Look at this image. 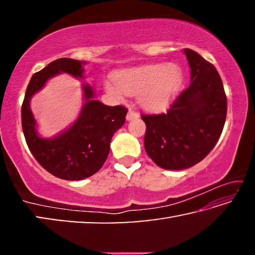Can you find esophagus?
<instances>
[{
	"label": "esophagus",
	"mask_w": 255,
	"mask_h": 255,
	"mask_svg": "<svg viewBox=\"0 0 255 255\" xmlns=\"http://www.w3.org/2000/svg\"><path fill=\"white\" fill-rule=\"evenodd\" d=\"M138 117H139V114H138L137 111L132 110V109H129L128 114H127V120H132V119L138 118Z\"/></svg>",
	"instance_id": "obj_1"
}]
</instances>
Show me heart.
Wrapping results in <instances>:
<instances>
[{"label":"heart","instance_id":"obj_1","mask_svg":"<svg viewBox=\"0 0 255 255\" xmlns=\"http://www.w3.org/2000/svg\"><path fill=\"white\" fill-rule=\"evenodd\" d=\"M116 84L106 83V91L116 98L123 92L138 94V100L148 110H162L171 102L182 82V72L174 64H149L119 72Z\"/></svg>","mask_w":255,"mask_h":255}]
</instances>
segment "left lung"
I'll return each instance as SVG.
<instances>
[{
  "instance_id": "1",
  "label": "left lung",
  "mask_w": 255,
  "mask_h": 255,
  "mask_svg": "<svg viewBox=\"0 0 255 255\" xmlns=\"http://www.w3.org/2000/svg\"><path fill=\"white\" fill-rule=\"evenodd\" d=\"M191 83L158 115H141L146 124L145 150L156 165L183 170L202 161L222 135L227 98L213 64L185 48Z\"/></svg>"
}]
</instances>
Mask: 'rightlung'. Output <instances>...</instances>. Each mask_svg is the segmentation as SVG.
Returning <instances> with one entry per match:
<instances>
[{
    "label": "right lung",
    "instance_id": "1",
    "mask_svg": "<svg viewBox=\"0 0 255 255\" xmlns=\"http://www.w3.org/2000/svg\"><path fill=\"white\" fill-rule=\"evenodd\" d=\"M83 64L76 59L59 58L34 73L21 108L22 130L30 152L46 171L63 180H83L101 169L110 152L111 138L125 124L128 111L124 106L110 107L94 100L92 88L84 84L85 103L76 122L51 139L39 137L30 99L47 80L59 73L83 77Z\"/></svg>",
    "mask_w": 255,
    "mask_h": 255
}]
</instances>
